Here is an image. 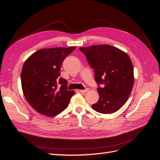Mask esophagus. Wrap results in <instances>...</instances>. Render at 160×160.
Listing matches in <instances>:
<instances>
[{
    "mask_svg": "<svg viewBox=\"0 0 160 160\" xmlns=\"http://www.w3.org/2000/svg\"><path fill=\"white\" fill-rule=\"evenodd\" d=\"M89 91V89L88 88H87V89H83V90H80V92L81 93H86V92H88Z\"/></svg>",
    "mask_w": 160,
    "mask_h": 160,
    "instance_id": "obj_1",
    "label": "esophagus"
}]
</instances>
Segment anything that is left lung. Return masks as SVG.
Instances as JSON below:
<instances>
[{
    "label": "left lung",
    "mask_w": 160,
    "mask_h": 160,
    "mask_svg": "<svg viewBox=\"0 0 160 160\" xmlns=\"http://www.w3.org/2000/svg\"><path fill=\"white\" fill-rule=\"evenodd\" d=\"M91 68L99 85V99L92 105L97 112L107 114L119 110L126 103L132 92L133 67L126 52L108 45L80 47Z\"/></svg>",
    "instance_id": "left-lung-1"
}]
</instances>
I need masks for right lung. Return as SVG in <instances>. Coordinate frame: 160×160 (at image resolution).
<instances>
[{
	"label": "right lung",
	"mask_w": 160,
	"mask_h": 160,
	"mask_svg": "<svg viewBox=\"0 0 160 160\" xmlns=\"http://www.w3.org/2000/svg\"><path fill=\"white\" fill-rule=\"evenodd\" d=\"M75 49H42L25 61L21 71L22 92L38 113L53 117L68 106L75 92L67 90V81L60 77L59 71L62 61Z\"/></svg>",
	"instance_id": "obj_1"
}]
</instances>
